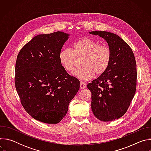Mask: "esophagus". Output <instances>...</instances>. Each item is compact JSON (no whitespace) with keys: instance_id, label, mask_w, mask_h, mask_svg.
Returning a JSON list of instances; mask_svg holds the SVG:
<instances>
[{"instance_id":"obj_1","label":"esophagus","mask_w":151,"mask_h":151,"mask_svg":"<svg viewBox=\"0 0 151 151\" xmlns=\"http://www.w3.org/2000/svg\"><path fill=\"white\" fill-rule=\"evenodd\" d=\"M86 87H87V85H86V83L83 82H80V88L81 89H83V88H85Z\"/></svg>"}]
</instances>
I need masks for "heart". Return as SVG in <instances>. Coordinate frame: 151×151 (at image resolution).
Listing matches in <instances>:
<instances>
[{
  "instance_id": "1",
  "label": "heart",
  "mask_w": 151,
  "mask_h": 151,
  "mask_svg": "<svg viewBox=\"0 0 151 151\" xmlns=\"http://www.w3.org/2000/svg\"><path fill=\"white\" fill-rule=\"evenodd\" d=\"M82 68L75 70L72 75L83 81L92 79L95 74L100 75L108 68L111 52L109 48L88 37H82L73 45V50L69 48L62 50L59 54L61 65L68 72H72L75 67L76 57H82Z\"/></svg>"
}]
</instances>
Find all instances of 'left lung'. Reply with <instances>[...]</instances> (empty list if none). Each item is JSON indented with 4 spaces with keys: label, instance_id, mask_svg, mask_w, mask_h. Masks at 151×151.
I'll return each instance as SVG.
<instances>
[{
    "label": "left lung",
    "instance_id": "1",
    "mask_svg": "<svg viewBox=\"0 0 151 151\" xmlns=\"http://www.w3.org/2000/svg\"><path fill=\"white\" fill-rule=\"evenodd\" d=\"M89 33L103 38L111 52L106 70L87 85L91 93V109L99 120L112 121L125 114L136 93L134 55L130 46L118 35L105 31Z\"/></svg>",
    "mask_w": 151,
    "mask_h": 151
}]
</instances>
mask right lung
I'll list each match as a JSON object with an SVG mask.
<instances>
[{
  "label": "right lung",
  "instance_id": "add662e5",
  "mask_svg": "<svg viewBox=\"0 0 151 151\" xmlns=\"http://www.w3.org/2000/svg\"><path fill=\"white\" fill-rule=\"evenodd\" d=\"M69 37L63 32L38 35L17 56V91L26 111L42 122H60L80 88L79 81L70 76L59 60L60 52Z\"/></svg>",
  "mask_w": 151,
  "mask_h": 151
}]
</instances>
